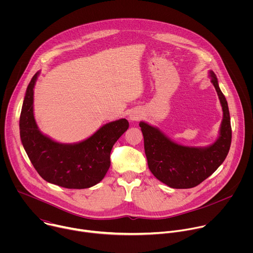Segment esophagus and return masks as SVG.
Here are the masks:
<instances>
[{
  "label": "esophagus",
  "mask_w": 253,
  "mask_h": 253,
  "mask_svg": "<svg viewBox=\"0 0 253 253\" xmlns=\"http://www.w3.org/2000/svg\"><path fill=\"white\" fill-rule=\"evenodd\" d=\"M129 118H130V120H132V121H136V120H138V119L140 118V114H139L138 112L133 111V112H131V113H130Z\"/></svg>",
  "instance_id": "esophagus-1"
}]
</instances>
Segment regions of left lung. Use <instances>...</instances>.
<instances>
[{
	"instance_id": "1",
	"label": "left lung",
	"mask_w": 253,
	"mask_h": 253,
	"mask_svg": "<svg viewBox=\"0 0 253 253\" xmlns=\"http://www.w3.org/2000/svg\"><path fill=\"white\" fill-rule=\"evenodd\" d=\"M210 77L223 111L220 136L212 145L202 148L179 145L157 128L145 122L139 124L148 167L158 180L171 188L186 189L197 186L223 163L229 152L232 131L227 101L212 71Z\"/></svg>"
}]
</instances>
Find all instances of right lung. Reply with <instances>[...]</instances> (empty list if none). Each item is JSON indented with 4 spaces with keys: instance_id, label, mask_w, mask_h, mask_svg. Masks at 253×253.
<instances>
[{
    "instance_id": "add662e5",
    "label": "right lung",
    "mask_w": 253,
    "mask_h": 253,
    "mask_svg": "<svg viewBox=\"0 0 253 253\" xmlns=\"http://www.w3.org/2000/svg\"><path fill=\"white\" fill-rule=\"evenodd\" d=\"M38 76L39 72L28 85L20 116V136L31 163L49 183L69 189L96 185L109 169L112 147L129 122L120 119L108 123L76 144L53 141L40 132L34 118V86Z\"/></svg>"
}]
</instances>
